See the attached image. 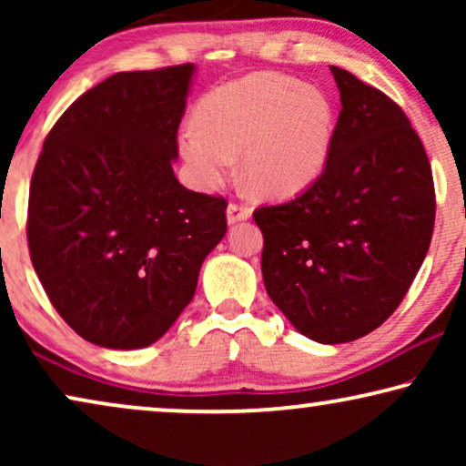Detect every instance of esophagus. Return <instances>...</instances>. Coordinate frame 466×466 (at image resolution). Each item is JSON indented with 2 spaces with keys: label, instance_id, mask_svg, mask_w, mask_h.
<instances>
[{
  "label": "esophagus",
  "instance_id": "esophagus-1",
  "mask_svg": "<svg viewBox=\"0 0 466 466\" xmlns=\"http://www.w3.org/2000/svg\"><path fill=\"white\" fill-rule=\"evenodd\" d=\"M250 216H252V209L244 206V203H228V208H227V222H228V225L248 220Z\"/></svg>",
  "mask_w": 466,
  "mask_h": 466
}]
</instances>
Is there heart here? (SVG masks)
Instances as JSON below:
<instances>
[{"label": "heart", "mask_w": 466, "mask_h": 466, "mask_svg": "<svg viewBox=\"0 0 466 466\" xmlns=\"http://www.w3.org/2000/svg\"><path fill=\"white\" fill-rule=\"evenodd\" d=\"M335 131L329 93L292 76L258 72L208 93L197 107V123L177 129L176 146L201 188H218L241 155L246 187L286 199L322 176Z\"/></svg>", "instance_id": "heart-1"}]
</instances>
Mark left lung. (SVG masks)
Returning a JSON list of instances; mask_svg holds the SVG:
<instances>
[{"mask_svg": "<svg viewBox=\"0 0 466 466\" xmlns=\"http://www.w3.org/2000/svg\"><path fill=\"white\" fill-rule=\"evenodd\" d=\"M333 150L295 199L254 212L267 295L299 333L348 343L384 324L429 252L435 187L424 146L390 97L330 66Z\"/></svg>", "mask_w": 466, "mask_h": 466, "instance_id": "1", "label": "left lung"}]
</instances>
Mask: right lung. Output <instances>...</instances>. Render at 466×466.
Segmentation results:
<instances>
[{
  "label": "right lung",
  "mask_w": 466,
  "mask_h": 466,
  "mask_svg": "<svg viewBox=\"0 0 466 466\" xmlns=\"http://www.w3.org/2000/svg\"><path fill=\"white\" fill-rule=\"evenodd\" d=\"M195 66L120 72L50 129L29 188L31 263L82 339L137 350L193 301L227 233V201L184 188L171 163Z\"/></svg>",
  "instance_id": "right-lung-1"
}]
</instances>
